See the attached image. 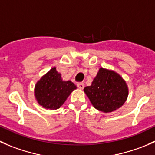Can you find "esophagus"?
I'll use <instances>...</instances> for the list:
<instances>
[{"label": "esophagus", "instance_id": "1", "mask_svg": "<svg viewBox=\"0 0 155 155\" xmlns=\"http://www.w3.org/2000/svg\"><path fill=\"white\" fill-rule=\"evenodd\" d=\"M77 87L80 89V90H83V89H84V83H82V82L78 83Z\"/></svg>", "mask_w": 155, "mask_h": 155}]
</instances>
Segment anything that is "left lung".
I'll list each match as a JSON object with an SVG mask.
<instances>
[{
	"instance_id": "1",
	"label": "left lung",
	"mask_w": 155,
	"mask_h": 155,
	"mask_svg": "<svg viewBox=\"0 0 155 155\" xmlns=\"http://www.w3.org/2000/svg\"><path fill=\"white\" fill-rule=\"evenodd\" d=\"M84 93L96 109L105 113L118 109L126 102L128 87L121 76L112 70L100 68Z\"/></svg>"
}]
</instances>
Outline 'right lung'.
<instances>
[{
    "label": "right lung",
    "instance_id": "add662e5",
    "mask_svg": "<svg viewBox=\"0 0 155 155\" xmlns=\"http://www.w3.org/2000/svg\"><path fill=\"white\" fill-rule=\"evenodd\" d=\"M76 89L71 81H62L61 74L53 67L35 84V96L43 108L58 109Z\"/></svg>",
    "mask_w": 155,
    "mask_h": 155
}]
</instances>
